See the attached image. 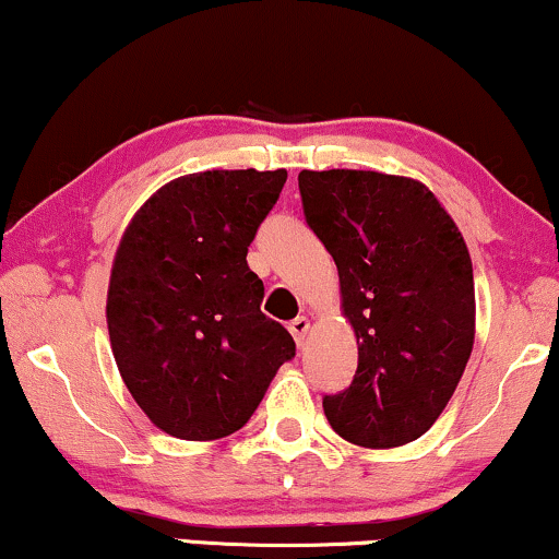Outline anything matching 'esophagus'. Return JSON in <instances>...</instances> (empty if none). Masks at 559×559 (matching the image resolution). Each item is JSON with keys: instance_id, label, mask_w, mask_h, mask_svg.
<instances>
[{"instance_id": "34e87169", "label": "esophagus", "mask_w": 559, "mask_h": 559, "mask_svg": "<svg viewBox=\"0 0 559 559\" xmlns=\"http://www.w3.org/2000/svg\"><path fill=\"white\" fill-rule=\"evenodd\" d=\"M288 333L294 335V341H297V346H305V338L309 333V320L301 314V318H294L288 322Z\"/></svg>"}]
</instances>
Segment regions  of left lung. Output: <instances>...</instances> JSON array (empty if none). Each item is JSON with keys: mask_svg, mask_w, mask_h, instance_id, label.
<instances>
[{"mask_svg": "<svg viewBox=\"0 0 559 559\" xmlns=\"http://www.w3.org/2000/svg\"><path fill=\"white\" fill-rule=\"evenodd\" d=\"M307 224L338 267L341 309L359 365L328 421L359 448L414 442L459 388L474 348V267L463 234L412 177L331 169L299 174Z\"/></svg>", "mask_w": 559, "mask_h": 559, "instance_id": "obj_1", "label": "left lung"}]
</instances>
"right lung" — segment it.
Wrapping results in <instances>:
<instances>
[{
  "mask_svg": "<svg viewBox=\"0 0 559 559\" xmlns=\"http://www.w3.org/2000/svg\"><path fill=\"white\" fill-rule=\"evenodd\" d=\"M286 169H213L171 179L140 205L114 254L106 325L134 403L160 432L221 440L247 425L297 352L260 312L247 247Z\"/></svg>",
  "mask_w": 559,
  "mask_h": 559,
  "instance_id": "1",
  "label": "right lung"
}]
</instances>
